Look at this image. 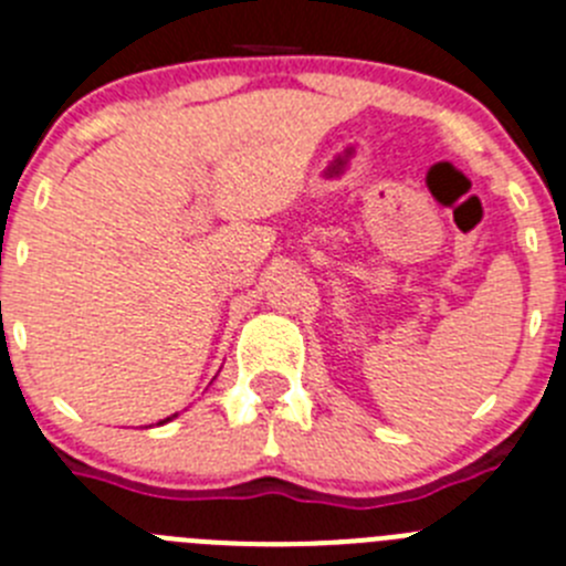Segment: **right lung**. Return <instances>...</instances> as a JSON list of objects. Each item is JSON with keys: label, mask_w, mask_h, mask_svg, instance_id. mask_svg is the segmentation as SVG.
Returning a JSON list of instances; mask_svg holds the SVG:
<instances>
[{"label": "right lung", "mask_w": 566, "mask_h": 566, "mask_svg": "<svg viewBox=\"0 0 566 566\" xmlns=\"http://www.w3.org/2000/svg\"><path fill=\"white\" fill-rule=\"evenodd\" d=\"M165 421H170V418H165ZM165 421H159V423H165Z\"/></svg>", "instance_id": "1"}]
</instances>
